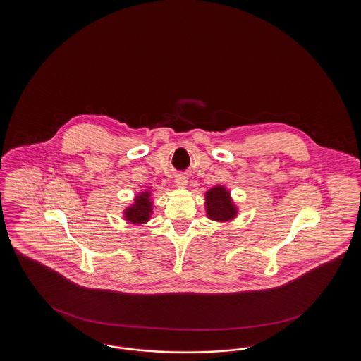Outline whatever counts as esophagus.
Returning <instances> with one entry per match:
<instances>
[{
    "mask_svg": "<svg viewBox=\"0 0 361 361\" xmlns=\"http://www.w3.org/2000/svg\"><path fill=\"white\" fill-rule=\"evenodd\" d=\"M176 185L178 188H187L188 185V177L184 176V174H177L176 176Z\"/></svg>",
    "mask_w": 361,
    "mask_h": 361,
    "instance_id": "34e87169",
    "label": "esophagus"
}]
</instances>
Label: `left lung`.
Returning a JSON list of instances; mask_svg holds the SVG:
<instances>
[{
    "instance_id": "obj_1",
    "label": "left lung",
    "mask_w": 361,
    "mask_h": 361,
    "mask_svg": "<svg viewBox=\"0 0 361 361\" xmlns=\"http://www.w3.org/2000/svg\"><path fill=\"white\" fill-rule=\"evenodd\" d=\"M206 197V212L208 219L215 222H231L238 215V207L234 204L230 190L224 185H215L208 189Z\"/></svg>"
}]
</instances>
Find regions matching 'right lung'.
Listing matches in <instances>:
<instances>
[{
	"label": "right lung",
	"mask_w": 361,
	"mask_h": 361,
	"mask_svg": "<svg viewBox=\"0 0 361 361\" xmlns=\"http://www.w3.org/2000/svg\"><path fill=\"white\" fill-rule=\"evenodd\" d=\"M152 214H153L152 192L149 189H145L143 192H139L135 195L134 203L124 209L123 216L127 224H145L150 221Z\"/></svg>",
	"instance_id": "1"
}]
</instances>
